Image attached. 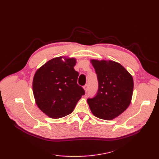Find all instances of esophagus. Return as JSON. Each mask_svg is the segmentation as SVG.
<instances>
[{
	"label": "esophagus",
	"mask_w": 159,
	"mask_h": 159,
	"mask_svg": "<svg viewBox=\"0 0 159 159\" xmlns=\"http://www.w3.org/2000/svg\"><path fill=\"white\" fill-rule=\"evenodd\" d=\"M83 88H84V89L86 93L88 92V84H86L84 87H83Z\"/></svg>",
	"instance_id": "1"
}]
</instances>
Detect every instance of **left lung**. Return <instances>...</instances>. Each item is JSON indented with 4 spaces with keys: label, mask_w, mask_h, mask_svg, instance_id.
<instances>
[{
    "label": "left lung",
    "mask_w": 159,
    "mask_h": 159,
    "mask_svg": "<svg viewBox=\"0 0 159 159\" xmlns=\"http://www.w3.org/2000/svg\"><path fill=\"white\" fill-rule=\"evenodd\" d=\"M97 75L98 89L96 96L88 99L92 113L97 117L112 120L129 106L133 91L131 75L113 61L91 59Z\"/></svg>",
    "instance_id": "8db88e82"
}]
</instances>
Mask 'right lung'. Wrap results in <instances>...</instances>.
<instances>
[{"instance_id":"1","label":"right lung","mask_w":159,"mask_h":159,"mask_svg":"<svg viewBox=\"0 0 159 159\" xmlns=\"http://www.w3.org/2000/svg\"><path fill=\"white\" fill-rule=\"evenodd\" d=\"M76 62L75 58H53L34 75L33 93L35 102L50 118L60 119L72 113L85 94L84 89L77 84L79 73L74 70Z\"/></svg>"}]
</instances>
